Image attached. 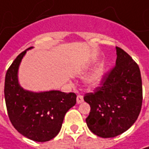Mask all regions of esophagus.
<instances>
[{
	"mask_svg": "<svg viewBox=\"0 0 149 149\" xmlns=\"http://www.w3.org/2000/svg\"><path fill=\"white\" fill-rule=\"evenodd\" d=\"M83 101H84L83 96L80 95H77V104H80V103H82Z\"/></svg>",
	"mask_w": 149,
	"mask_h": 149,
	"instance_id": "34e87169",
	"label": "esophagus"
}]
</instances>
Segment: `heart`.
Here are the masks:
<instances>
[{
    "label": "heart",
    "instance_id": "b5f03b06",
    "mask_svg": "<svg viewBox=\"0 0 149 149\" xmlns=\"http://www.w3.org/2000/svg\"><path fill=\"white\" fill-rule=\"evenodd\" d=\"M104 74V70L103 67H99L86 79V83L92 87H96L100 85L103 80Z\"/></svg>",
    "mask_w": 149,
    "mask_h": 149
}]
</instances>
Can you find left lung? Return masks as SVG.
I'll use <instances>...</instances> for the list:
<instances>
[{
	"label": "left lung",
	"mask_w": 149,
	"mask_h": 149,
	"mask_svg": "<svg viewBox=\"0 0 149 149\" xmlns=\"http://www.w3.org/2000/svg\"><path fill=\"white\" fill-rule=\"evenodd\" d=\"M116 65L104 75L100 86L84 100L90 105L86 123L101 138H113L135 123L143 103V87L138 64L123 49L116 47Z\"/></svg>",
	"instance_id": "obj_1"
}]
</instances>
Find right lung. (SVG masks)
<instances>
[{
  "label": "right lung",
  "mask_w": 149,
  "mask_h": 149,
  "mask_svg": "<svg viewBox=\"0 0 149 149\" xmlns=\"http://www.w3.org/2000/svg\"><path fill=\"white\" fill-rule=\"evenodd\" d=\"M26 50L15 58L6 74L4 94L7 113L20 134L33 141L46 142L59 134L65 113L76 104V95L59 90L33 93L22 89L17 72Z\"/></svg>",
  "instance_id": "1"
}]
</instances>
